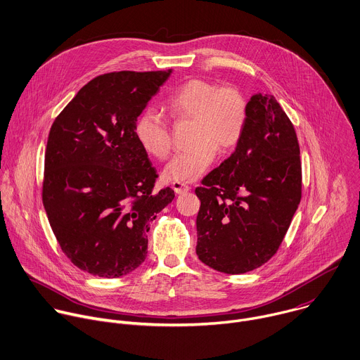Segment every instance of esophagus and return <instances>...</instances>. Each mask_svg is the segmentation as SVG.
Masks as SVG:
<instances>
[{"mask_svg": "<svg viewBox=\"0 0 360 360\" xmlns=\"http://www.w3.org/2000/svg\"><path fill=\"white\" fill-rule=\"evenodd\" d=\"M173 190L177 193V194H184L187 191L191 190V187L188 184H184V183H173Z\"/></svg>", "mask_w": 360, "mask_h": 360, "instance_id": "obj_1", "label": "esophagus"}]
</instances>
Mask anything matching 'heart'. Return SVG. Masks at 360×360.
Returning <instances> with one entry per match:
<instances>
[{
  "mask_svg": "<svg viewBox=\"0 0 360 360\" xmlns=\"http://www.w3.org/2000/svg\"><path fill=\"white\" fill-rule=\"evenodd\" d=\"M165 108L174 121L193 120L194 146L174 155L163 170L165 179L173 183L197 180L215 160L217 148L222 152L233 149L243 138L249 117L248 100L239 89L219 87L204 79L184 82L169 96ZM134 135L156 159H166L172 152L170 127L150 110L136 118Z\"/></svg>",
  "mask_w": 360,
  "mask_h": 360,
  "instance_id": "1",
  "label": "heart"
}]
</instances>
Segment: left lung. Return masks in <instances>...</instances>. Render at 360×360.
Segmentation results:
<instances>
[{
	"mask_svg": "<svg viewBox=\"0 0 360 360\" xmlns=\"http://www.w3.org/2000/svg\"><path fill=\"white\" fill-rule=\"evenodd\" d=\"M248 104V125L235 152L195 188L197 256L228 274L255 270L274 256L301 201L292 122L270 94H256Z\"/></svg>",
	"mask_w": 360,
	"mask_h": 360,
	"instance_id": "left-lung-1",
	"label": "left lung"
}]
</instances>
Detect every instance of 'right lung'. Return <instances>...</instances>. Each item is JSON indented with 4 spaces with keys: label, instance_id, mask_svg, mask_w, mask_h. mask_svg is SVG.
<instances>
[{
    "label": "right lung",
    "instance_id": "1",
    "mask_svg": "<svg viewBox=\"0 0 360 360\" xmlns=\"http://www.w3.org/2000/svg\"><path fill=\"white\" fill-rule=\"evenodd\" d=\"M170 73L97 76L49 131L44 207L63 253L86 273L115 278L142 264L150 222L174 198L170 187L155 190L156 169L134 135Z\"/></svg>",
    "mask_w": 360,
    "mask_h": 360
}]
</instances>
